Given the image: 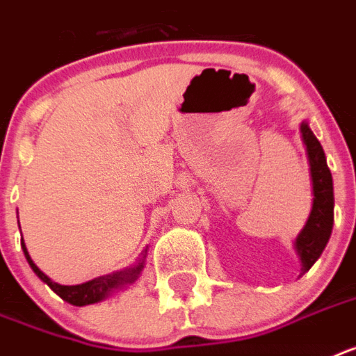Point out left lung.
<instances>
[{"label":"left lung","instance_id":"1","mask_svg":"<svg viewBox=\"0 0 356 356\" xmlns=\"http://www.w3.org/2000/svg\"><path fill=\"white\" fill-rule=\"evenodd\" d=\"M302 138L307 148L309 166H311V179H313V210L303 227L300 236L296 238V252L302 259V274H305L313 267L314 261L320 258L323 248L331 238L334 221V195H333V177L331 170L327 168L325 153L322 144L314 133L309 129L305 122L300 126Z\"/></svg>","mask_w":356,"mask_h":356}]
</instances>
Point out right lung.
<instances>
[{
    "label": "right lung",
    "mask_w": 356,
    "mask_h": 356,
    "mask_svg": "<svg viewBox=\"0 0 356 356\" xmlns=\"http://www.w3.org/2000/svg\"><path fill=\"white\" fill-rule=\"evenodd\" d=\"M22 248H23V254H25V258H27L29 265H31V268L36 273L38 278L47 283L49 287L53 289L60 298L65 300V302L69 303H73V305H78V307L89 305V303L100 302V300H104L106 296H108V293L111 291V289L120 287V285H124V283H131L133 280L137 278L138 273L143 270V261H140L138 265H135V267L120 270V273L108 274V276H100V278H95L88 283H82V285H60V283L47 278V276H45V274H43L36 265H34V261L31 259V256H29L27 248H25V245H23V239H22Z\"/></svg>",
    "instance_id": "add662e5"
}]
</instances>
